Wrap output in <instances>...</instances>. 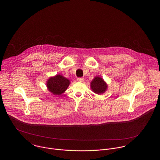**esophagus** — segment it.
Instances as JSON below:
<instances>
[{
  "label": "esophagus",
  "instance_id": "34e87169",
  "mask_svg": "<svg viewBox=\"0 0 160 160\" xmlns=\"http://www.w3.org/2000/svg\"><path fill=\"white\" fill-rule=\"evenodd\" d=\"M84 79L83 78H77V82H83Z\"/></svg>",
  "mask_w": 160,
  "mask_h": 160
}]
</instances>
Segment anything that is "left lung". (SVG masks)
I'll list each match as a JSON object with an SVG mask.
<instances>
[{
	"label": "left lung",
	"mask_w": 160,
	"mask_h": 160,
	"mask_svg": "<svg viewBox=\"0 0 160 160\" xmlns=\"http://www.w3.org/2000/svg\"><path fill=\"white\" fill-rule=\"evenodd\" d=\"M92 91L95 93L101 95L105 93L108 88V84L104 79L99 76H96L92 80L91 84Z\"/></svg>",
	"instance_id": "left-lung-1"
}]
</instances>
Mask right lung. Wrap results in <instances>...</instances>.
<instances>
[{
    "instance_id": "1",
    "label": "right lung",
    "mask_w": 160,
    "mask_h": 160,
    "mask_svg": "<svg viewBox=\"0 0 160 160\" xmlns=\"http://www.w3.org/2000/svg\"><path fill=\"white\" fill-rule=\"evenodd\" d=\"M70 84L69 80L61 74L50 77L46 83L47 89L54 95H60L67 89Z\"/></svg>"
}]
</instances>
